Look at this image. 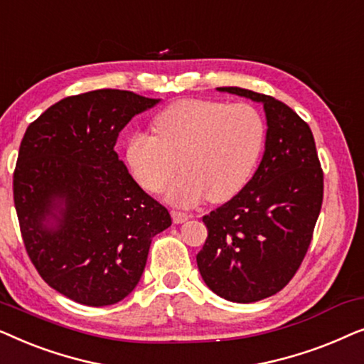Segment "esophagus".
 <instances>
[{
  "label": "esophagus",
  "mask_w": 364,
  "mask_h": 364,
  "mask_svg": "<svg viewBox=\"0 0 364 364\" xmlns=\"http://www.w3.org/2000/svg\"><path fill=\"white\" fill-rule=\"evenodd\" d=\"M171 215H172L173 223H183L188 218L187 213L181 210H171Z\"/></svg>",
  "instance_id": "1"
}]
</instances>
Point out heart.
<instances>
[{"instance_id": "b5f03b06", "label": "heart", "mask_w": 364, "mask_h": 364, "mask_svg": "<svg viewBox=\"0 0 364 364\" xmlns=\"http://www.w3.org/2000/svg\"><path fill=\"white\" fill-rule=\"evenodd\" d=\"M156 136L136 132L126 142V164L144 191H167L176 205H193L208 197L225 202L245 187L265 144V121L247 102L181 99L152 122Z\"/></svg>"}]
</instances>
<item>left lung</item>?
I'll list each match as a JSON object with an SVG mask.
<instances>
[{"label": "left lung", "mask_w": 364, "mask_h": 364, "mask_svg": "<svg viewBox=\"0 0 364 364\" xmlns=\"http://www.w3.org/2000/svg\"><path fill=\"white\" fill-rule=\"evenodd\" d=\"M262 102L265 152L247 186L208 215L198 272L235 303L275 295L295 277L323 203V171L311 129L285 102L242 87H218Z\"/></svg>", "instance_id": "1"}]
</instances>
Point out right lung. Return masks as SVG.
I'll list each match as a JSON object with an SVG mask.
<instances>
[{
  "label": "right lung",
  "instance_id": "add662e5",
  "mask_svg": "<svg viewBox=\"0 0 364 364\" xmlns=\"http://www.w3.org/2000/svg\"><path fill=\"white\" fill-rule=\"evenodd\" d=\"M157 102L97 89L53 104L24 132L13 173L24 248L43 280L81 305L124 300L152 238L172 225L114 151L127 122Z\"/></svg>",
  "mask_w": 364,
  "mask_h": 364
}]
</instances>
